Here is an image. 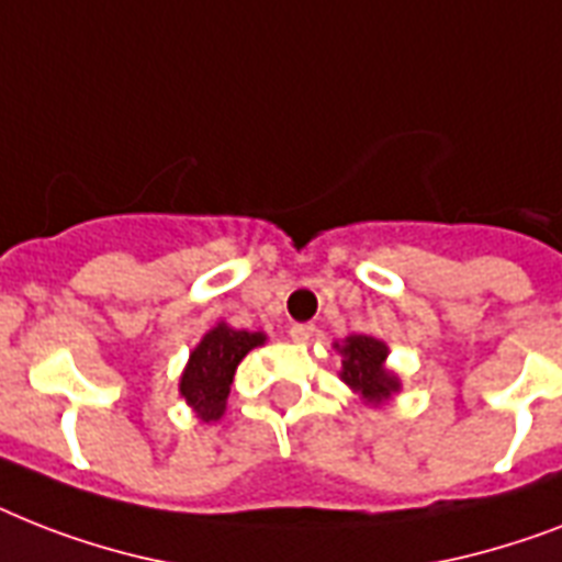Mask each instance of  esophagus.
<instances>
[{"instance_id": "esophagus-1", "label": "esophagus", "mask_w": 562, "mask_h": 562, "mask_svg": "<svg viewBox=\"0 0 562 562\" xmlns=\"http://www.w3.org/2000/svg\"><path fill=\"white\" fill-rule=\"evenodd\" d=\"M313 334H316V327H313V325H293V327H290V339H293V342H307Z\"/></svg>"}]
</instances>
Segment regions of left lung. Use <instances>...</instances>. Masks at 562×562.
<instances>
[{
    "mask_svg": "<svg viewBox=\"0 0 562 562\" xmlns=\"http://www.w3.org/2000/svg\"><path fill=\"white\" fill-rule=\"evenodd\" d=\"M334 348L342 353V371H339V376L366 403L380 406L392 394L401 392V376L385 368V357H389L385 342H380L374 336L353 334L342 345L336 342Z\"/></svg>",
    "mask_w": 562,
    "mask_h": 562,
    "instance_id": "obj_1",
    "label": "left lung"
}]
</instances>
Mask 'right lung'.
I'll return each mask as SVG.
<instances>
[{
  "label": "right lung",
  "mask_w": 562,
  "mask_h": 562,
  "mask_svg": "<svg viewBox=\"0 0 562 562\" xmlns=\"http://www.w3.org/2000/svg\"><path fill=\"white\" fill-rule=\"evenodd\" d=\"M267 342L263 334H252V330H235L226 322H220L200 339L188 366L179 376V394L186 397V403L194 408V415L200 420H220L226 412L228 389L235 380V371L240 366V359L246 353Z\"/></svg>",
  "instance_id": "obj_1"
}]
</instances>
